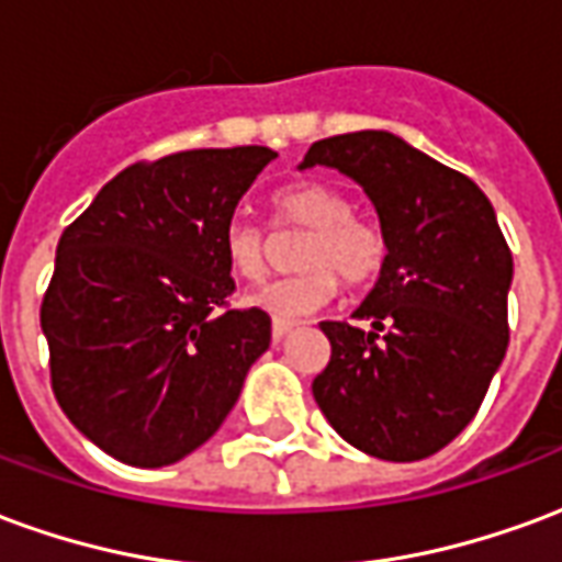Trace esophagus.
<instances>
[{"label":"esophagus","instance_id":"1","mask_svg":"<svg viewBox=\"0 0 562 562\" xmlns=\"http://www.w3.org/2000/svg\"><path fill=\"white\" fill-rule=\"evenodd\" d=\"M294 330V322L289 318H273V340H282L285 334H292Z\"/></svg>","mask_w":562,"mask_h":562}]
</instances>
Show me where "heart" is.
I'll return each mask as SVG.
<instances>
[{
    "instance_id": "1",
    "label": "heart",
    "mask_w": 562,
    "mask_h": 562,
    "mask_svg": "<svg viewBox=\"0 0 562 562\" xmlns=\"http://www.w3.org/2000/svg\"><path fill=\"white\" fill-rule=\"evenodd\" d=\"M273 216L285 228H304L301 273L282 277L246 297V304L277 318L316 313L337 292V277L346 285L376 280L385 265V234L373 222L355 216L352 198L337 186L294 183L273 195ZM222 256L237 280L258 282L268 270V234L249 216H232L222 228Z\"/></svg>"
}]
</instances>
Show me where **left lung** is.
Instances as JSON below:
<instances>
[{"instance_id": "left-lung-1", "label": "left lung", "mask_w": 562, "mask_h": 562, "mask_svg": "<svg viewBox=\"0 0 562 562\" xmlns=\"http://www.w3.org/2000/svg\"><path fill=\"white\" fill-rule=\"evenodd\" d=\"M337 168L364 189L385 234V265L355 318L322 322L328 367L313 397L364 454H436L479 413L508 346L512 252L491 201L391 132L316 140L306 168Z\"/></svg>"}]
</instances>
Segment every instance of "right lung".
I'll return each mask as SVG.
<instances>
[{"label": "right lung", "mask_w": 562, "mask_h": 562, "mask_svg": "<svg viewBox=\"0 0 562 562\" xmlns=\"http://www.w3.org/2000/svg\"><path fill=\"white\" fill-rule=\"evenodd\" d=\"M277 153L186 149L116 173L56 246L42 304L54 394L104 454L156 470L216 434L270 346L234 292L222 228Z\"/></svg>", "instance_id": "right-lung-1"}]
</instances>
